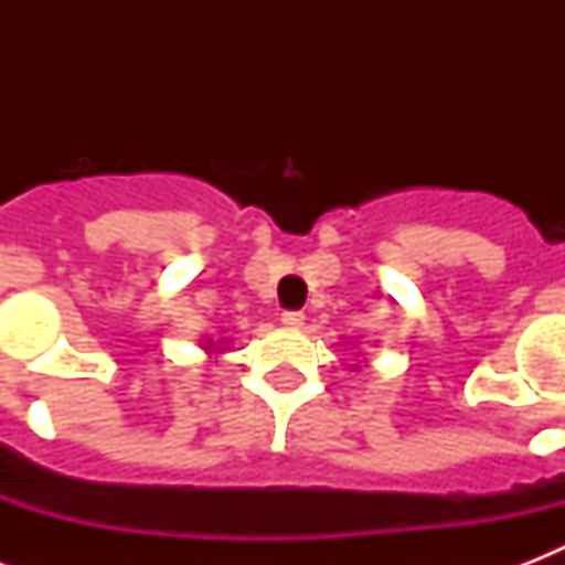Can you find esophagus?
Wrapping results in <instances>:
<instances>
[{
	"mask_svg": "<svg viewBox=\"0 0 565 565\" xmlns=\"http://www.w3.org/2000/svg\"><path fill=\"white\" fill-rule=\"evenodd\" d=\"M281 322L287 328H301L305 326V313H301V310H284Z\"/></svg>",
	"mask_w": 565,
	"mask_h": 565,
	"instance_id": "obj_1",
	"label": "esophagus"
}]
</instances>
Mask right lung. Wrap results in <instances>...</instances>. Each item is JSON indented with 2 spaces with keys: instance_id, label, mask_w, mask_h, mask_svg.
<instances>
[{
  "instance_id": "right-lung-1",
  "label": "right lung",
  "mask_w": 565,
  "mask_h": 565,
  "mask_svg": "<svg viewBox=\"0 0 565 565\" xmlns=\"http://www.w3.org/2000/svg\"><path fill=\"white\" fill-rule=\"evenodd\" d=\"M207 349H211V345H207Z\"/></svg>"
}]
</instances>
